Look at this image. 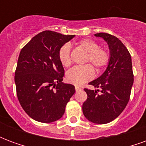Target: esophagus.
Returning a JSON list of instances; mask_svg holds the SVG:
<instances>
[{
    "label": "esophagus",
    "instance_id": "34e87169",
    "mask_svg": "<svg viewBox=\"0 0 146 146\" xmlns=\"http://www.w3.org/2000/svg\"><path fill=\"white\" fill-rule=\"evenodd\" d=\"M75 89H76V92H79V91H81V88L78 87V86H76L75 87Z\"/></svg>",
    "mask_w": 146,
    "mask_h": 146
}]
</instances>
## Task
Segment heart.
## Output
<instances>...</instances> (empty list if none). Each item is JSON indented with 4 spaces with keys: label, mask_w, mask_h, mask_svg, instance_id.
I'll use <instances>...</instances> for the list:
<instances>
[{
    "label": "heart",
    "mask_w": 146,
    "mask_h": 146,
    "mask_svg": "<svg viewBox=\"0 0 146 146\" xmlns=\"http://www.w3.org/2000/svg\"><path fill=\"white\" fill-rule=\"evenodd\" d=\"M80 45L88 53L87 61H89L95 69L99 70L106 66L110 60V54L104 49L99 48L98 43L91 39H84L80 42ZM58 58L64 66H70V45L65 44L59 49ZM94 76V70L90 65L76 66L70 69L66 74V79L69 83L75 85H81L92 80Z\"/></svg>",
    "instance_id": "b5f03b06"
}]
</instances>
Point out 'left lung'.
I'll list each match as a JSON object with an SVG mask.
<instances>
[{"instance_id": "8db88e82", "label": "left lung", "mask_w": 146, "mask_h": 146, "mask_svg": "<svg viewBox=\"0 0 146 146\" xmlns=\"http://www.w3.org/2000/svg\"><path fill=\"white\" fill-rule=\"evenodd\" d=\"M107 43L110 60L104 73L89 84L98 90L84 91L88 98L83 104V113L89 121L98 124L115 119L125 109L130 98L134 83L131 54L124 44L116 36L109 33L95 34Z\"/></svg>"}]
</instances>
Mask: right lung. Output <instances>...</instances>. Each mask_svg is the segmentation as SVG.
<instances>
[{"label":"right lung","instance_id":"add662e5","mask_svg":"<svg viewBox=\"0 0 146 146\" xmlns=\"http://www.w3.org/2000/svg\"><path fill=\"white\" fill-rule=\"evenodd\" d=\"M75 35L43 31L20 51L15 73L18 99L24 111L38 122L60 119L75 87L62 83L64 69L58 58L63 44Z\"/></svg>","mask_w":146,"mask_h":146}]
</instances>
